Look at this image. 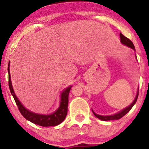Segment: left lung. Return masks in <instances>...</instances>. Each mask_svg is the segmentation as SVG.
Here are the masks:
<instances>
[{"label":"left lung","mask_w":149,"mask_h":149,"mask_svg":"<svg viewBox=\"0 0 149 149\" xmlns=\"http://www.w3.org/2000/svg\"><path fill=\"white\" fill-rule=\"evenodd\" d=\"M120 38L121 43L123 44V45L127 46V47H130V48L133 49H134V50H135L134 46V45H133L132 42L131 40H130V39H128L127 38H126L125 36L123 35V34L121 33H120ZM138 95H139V88H138L137 93H136V97H135V99L134 100V101H133V102H132V103L130 106H128L127 107H126L125 109H123L122 111H120V112L117 113L113 114V115H111V116H101V115H98V114L95 113L93 111V110H92V112H93L94 115L96 116L97 118L102 120L107 121V120H118L120 118H122V117H123L125 115H126V114H127V113L131 110V109L133 107V106L134 105L135 103H136V100H137Z\"/></svg>","instance_id":"left-lung-1"}]
</instances>
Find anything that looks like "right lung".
<instances>
[{
	"label": "right lung",
	"instance_id": "obj_1",
	"mask_svg": "<svg viewBox=\"0 0 149 149\" xmlns=\"http://www.w3.org/2000/svg\"><path fill=\"white\" fill-rule=\"evenodd\" d=\"M8 75H9V88L12 95L14 97V100L17 105L19 110L22 115L28 120L30 122L33 123L34 124L42 126V127H49V126H56L58 125L64 121V120L67 115L68 110V102H69V94L71 90V87L69 86L66 88L61 93V100L59 107L54 113L48 115H43V114H38L33 113L31 111L28 110L22 105L19 100L15 95V93L13 90V85H12L11 78H10V62L8 63Z\"/></svg>",
	"mask_w": 149,
	"mask_h": 149
}]
</instances>
